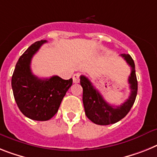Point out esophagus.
Here are the masks:
<instances>
[{
	"label": "esophagus",
	"instance_id": "1",
	"mask_svg": "<svg viewBox=\"0 0 157 157\" xmlns=\"http://www.w3.org/2000/svg\"><path fill=\"white\" fill-rule=\"evenodd\" d=\"M72 81L73 83H79L80 82V74L79 73H76L72 76Z\"/></svg>",
	"mask_w": 157,
	"mask_h": 157
}]
</instances>
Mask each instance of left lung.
I'll return each mask as SVG.
<instances>
[{
    "label": "left lung",
    "mask_w": 157,
    "mask_h": 157,
    "mask_svg": "<svg viewBox=\"0 0 157 157\" xmlns=\"http://www.w3.org/2000/svg\"><path fill=\"white\" fill-rule=\"evenodd\" d=\"M131 67L128 84L131 93L128 99L120 106H113L105 101L92 82L85 76H81V85L83 88V104L85 115L94 124L108 125L115 124L123 119L130 111L137 94V80L136 76L135 64L128 54L121 55Z\"/></svg>",
    "instance_id": "1"
}]
</instances>
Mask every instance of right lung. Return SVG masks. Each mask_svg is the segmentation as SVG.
<instances>
[{"instance_id":"add662e5","label":"right lung","mask_w":157,"mask_h":157,"mask_svg":"<svg viewBox=\"0 0 157 157\" xmlns=\"http://www.w3.org/2000/svg\"><path fill=\"white\" fill-rule=\"evenodd\" d=\"M47 40H41L30 45L16 64L12 76V89L18 108L24 115L34 121L51 119L60 107L72 79L63 80L58 76L41 79L33 74L31 60L40 46Z\"/></svg>"}]
</instances>
